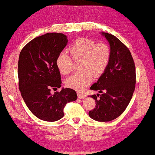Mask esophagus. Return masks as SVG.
<instances>
[{"instance_id":"1","label":"esophagus","mask_w":155,"mask_h":155,"mask_svg":"<svg viewBox=\"0 0 155 155\" xmlns=\"http://www.w3.org/2000/svg\"><path fill=\"white\" fill-rule=\"evenodd\" d=\"M78 96L80 99H84V98H86L85 94H81V93H80V92L78 93Z\"/></svg>"}]
</instances>
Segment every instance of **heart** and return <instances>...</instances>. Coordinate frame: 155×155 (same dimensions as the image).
<instances>
[{
	"label": "heart",
	"mask_w": 155,
	"mask_h": 155,
	"mask_svg": "<svg viewBox=\"0 0 155 155\" xmlns=\"http://www.w3.org/2000/svg\"><path fill=\"white\" fill-rule=\"evenodd\" d=\"M71 57L68 52H62L57 59V65L63 75H68L73 69L74 59L81 60L80 72L75 73L65 81L69 88L83 91L92 81V74L95 77L101 75L109 65L111 51L106 43H96L94 40L80 38L69 48Z\"/></svg>",
	"instance_id": "1"
}]
</instances>
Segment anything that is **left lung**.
<instances>
[{
	"label": "left lung",
	"mask_w": 155,
	"mask_h": 155,
	"mask_svg": "<svg viewBox=\"0 0 155 155\" xmlns=\"http://www.w3.org/2000/svg\"><path fill=\"white\" fill-rule=\"evenodd\" d=\"M109 41L111 57L107 69L90 89L101 94L90 96L96 107L89 116L98 121H110L124 113L132 98L136 87V67L129 49L117 38L102 33Z\"/></svg>",
	"instance_id": "1"
}]
</instances>
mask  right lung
Returning a JSON list of instances; mask_svg holds the SVG:
<instances>
[{
  "instance_id": "1",
  "label": "right lung",
  "mask_w": 155,
  "mask_h": 155,
  "mask_svg": "<svg viewBox=\"0 0 155 155\" xmlns=\"http://www.w3.org/2000/svg\"><path fill=\"white\" fill-rule=\"evenodd\" d=\"M68 42L63 34L47 33L29 42L19 54L17 74L21 96L30 111L43 121L61 119L66 104L77 99L71 88L51 93L61 86L57 59Z\"/></svg>"
}]
</instances>
